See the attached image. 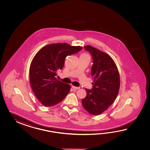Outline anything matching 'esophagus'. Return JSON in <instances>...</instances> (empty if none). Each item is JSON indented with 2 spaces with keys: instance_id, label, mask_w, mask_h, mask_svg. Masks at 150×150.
I'll list each match as a JSON object with an SVG mask.
<instances>
[{
  "instance_id": "obj_1",
  "label": "esophagus",
  "mask_w": 150,
  "mask_h": 150,
  "mask_svg": "<svg viewBox=\"0 0 150 150\" xmlns=\"http://www.w3.org/2000/svg\"><path fill=\"white\" fill-rule=\"evenodd\" d=\"M72 88L74 89V90H76V89H79L80 88L79 87H76V86H72Z\"/></svg>"
}]
</instances>
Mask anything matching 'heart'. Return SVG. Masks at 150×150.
Listing matches in <instances>:
<instances>
[{"label": "heart", "mask_w": 150, "mask_h": 150, "mask_svg": "<svg viewBox=\"0 0 150 150\" xmlns=\"http://www.w3.org/2000/svg\"><path fill=\"white\" fill-rule=\"evenodd\" d=\"M81 56H88V55L86 54H81Z\"/></svg>", "instance_id": "heart-1"}]
</instances>
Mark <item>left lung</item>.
<instances>
[{
    "label": "left lung",
    "mask_w": 150,
    "mask_h": 150,
    "mask_svg": "<svg viewBox=\"0 0 150 150\" xmlns=\"http://www.w3.org/2000/svg\"><path fill=\"white\" fill-rule=\"evenodd\" d=\"M93 59L91 74L94 79L92 88L86 89L83 107L90 114L99 115L112 105L118 95L120 80L114 61L108 54L91 45L84 47Z\"/></svg>",
    "instance_id": "8db88e82"
}]
</instances>
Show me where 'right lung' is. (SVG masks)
<instances>
[{
    "label": "right lung",
    "instance_id": "add662e5",
    "mask_svg": "<svg viewBox=\"0 0 150 150\" xmlns=\"http://www.w3.org/2000/svg\"><path fill=\"white\" fill-rule=\"evenodd\" d=\"M82 49L66 43H54L45 46L36 54L30 67V83L35 96L43 105H55L69 93L70 85L57 80L56 71L62 69L67 56L76 54Z\"/></svg>",
    "mask_w": 150,
    "mask_h": 150
}]
</instances>
